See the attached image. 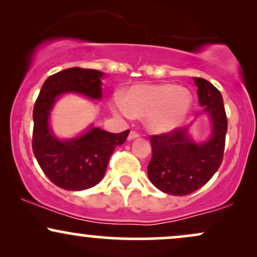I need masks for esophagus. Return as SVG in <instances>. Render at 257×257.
I'll list each match as a JSON object with an SVG mask.
<instances>
[{
    "instance_id": "34e87169",
    "label": "esophagus",
    "mask_w": 257,
    "mask_h": 257,
    "mask_svg": "<svg viewBox=\"0 0 257 257\" xmlns=\"http://www.w3.org/2000/svg\"><path fill=\"white\" fill-rule=\"evenodd\" d=\"M139 137H140V135H139V133L132 131L131 133H129V135H128V140H134V139H137Z\"/></svg>"
}]
</instances>
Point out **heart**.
<instances>
[{
	"mask_svg": "<svg viewBox=\"0 0 257 257\" xmlns=\"http://www.w3.org/2000/svg\"><path fill=\"white\" fill-rule=\"evenodd\" d=\"M112 110L124 118L144 116L153 133L174 131L184 123L192 107V95L172 83L144 84L129 88L112 101Z\"/></svg>",
	"mask_w": 257,
	"mask_h": 257,
	"instance_id": "1",
	"label": "heart"
}]
</instances>
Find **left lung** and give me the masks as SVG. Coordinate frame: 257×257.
Listing matches in <instances>:
<instances>
[{
	"label": "left lung",
	"mask_w": 257,
	"mask_h": 257,
	"mask_svg": "<svg viewBox=\"0 0 257 257\" xmlns=\"http://www.w3.org/2000/svg\"><path fill=\"white\" fill-rule=\"evenodd\" d=\"M193 81L203 107L200 113L210 118V138L196 143L188 134V126L150 138L152 158L147 167L149 179L158 190L172 196H186L203 187L220 168L225 151L227 117L222 95L206 79L194 77Z\"/></svg>",
	"instance_id": "obj_1"
}]
</instances>
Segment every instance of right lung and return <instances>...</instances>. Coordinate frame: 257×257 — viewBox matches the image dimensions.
<instances>
[{
	"mask_svg": "<svg viewBox=\"0 0 257 257\" xmlns=\"http://www.w3.org/2000/svg\"><path fill=\"white\" fill-rule=\"evenodd\" d=\"M102 76L91 69L63 70L46 79L35 102L32 151L43 173L64 190L82 191L99 184L113 150L123 145L129 134V131L113 134L90 125L78 137L60 140L52 132L49 117L59 96L76 93L100 100Z\"/></svg>",
	"mask_w": 257,
	"mask_h": 257,
	"instance_id": "right-lung-1",
	"label": "right lung"
}]
</instances>
